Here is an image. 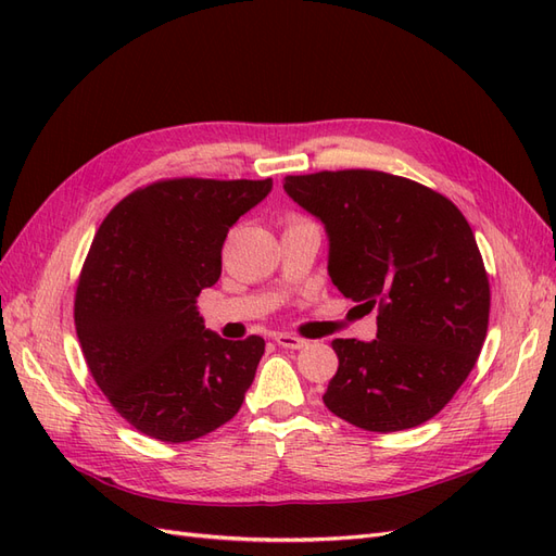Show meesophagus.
<instances>
[{"label":"esophagus","instance_id":"esophagus-1","mask_svg":"<svg viewBox=\"0 0 556 556\" xmlns=\"http://www.w3.org/2000/svg\"><path fill=\"white\" fill-rule=\"evenodd\" d=\"M274 341H276L280 348H290V350H301V348L308 345L306 339H301V336H294V333H276Z\"/></svg>","mask_w":556,"mask_h":556}]
</instances>
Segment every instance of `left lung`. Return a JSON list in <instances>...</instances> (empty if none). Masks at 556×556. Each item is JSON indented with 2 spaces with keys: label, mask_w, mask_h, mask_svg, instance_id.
I'll return each mask as SVG.
<instances>
[{
  "label": "left lung",
  "mask_w": 556,
  "mask_h": 556,
  "mask_svg": "<svg viewBox=\"0 0 556 556\" xmlns=\"http://www.w3.org/2000/svg\"><path fill=\"white\" fill-rule=\"evenodd\" d=\"M282 188L325 223L331 282L366 313L378 308L376 341H331L339 371L325 406L380 433L439 415L490 325V278L462 211L410 178L371 169L288 176Z\"/></svg>",
  "instance_id": "1"
}]
</instances>
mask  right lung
<instances>
[{
  "instance_id": "obj_1",
  "label": "right lung",
  "mask_w": 556,
  "mask_h": 556,
  "mask_svg": "<svg viewBox=\"0 0 556 556\" xmlns=\"http://www.w3.org/2000/svg\"><path fill=\"white\" fill-rule=\"evenodd\" d=\"M264 180L166 178L104 217L83 264L74 323L90 374L127 422L164 443L201 439L239 413L262 336L227 341L197 296L217 282L229 227L271 192Z\"/></svg>"
}]
</instances>
